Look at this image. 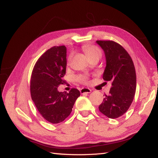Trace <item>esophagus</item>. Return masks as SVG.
I'll return each instance as SVG.
<instances>
[{
    "mask_svg": "<svg viewBox=\"0 0 158 158\" xmlns=\"http://www.w3.org/2000/svg\"><path fill=\"white\" fill-rule=\"evenodd\" d=\"M91 92H92V90L88 88H81V89H80V92H81V94H85V93L89 94Z\"/></svg>",
    "mask_w": 158,
    "mask_h": 158,
    "instance_id": "esophagus-1",
    "label": "esophagus"
}]
</instances>
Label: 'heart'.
Segmentation results:
<instances>
[{"instance_id":"obj_1","label":"heart","mask_w":158,"mask_h":158,"mask_svg":"<svg viewBox=\"0 0 158 158\" xmlns=\"http://www.w3.org/2000/svg\"><path fill=\"white\" fill-rule=\"evenodd\" d=\"M83 51L85 53V54L88 56L89 58H91L94 56H101V52L98 48H97L95 45H85L82 47ZM70 59H71V56H69L68 59H67V62L69 64ZM77 81H79L83 84L88 83V77L84 75H81L77 77Z\"/></svg>"}]
</instances>
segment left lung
I'll use <instances>...</instances> for the list:
<instances>
[{"instance_id": "obj_1", "label": "left lung", "mask_w": 158, "mask_h": 158, "mask_svg": "<svg viewBox=\"0 0 158 158\" xmlns=\"http://www.w3.org/2000/svg\"><path fill=\"white\" fill-rule=\"evenodd\" d=\"M96 43L106 57L103 79L111 82L109 94H105L98 108L109 118L115 119L123 115L133 101L136 88L135 65L129 53L119 43L109 40Z\"/></svg>"}]
</instances>
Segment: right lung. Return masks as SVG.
Instances as JSON below:
<instances>
[{"mask_svg": "<svg viewBox=\"0 0 158 158\" xmlns=\"http://www.w3.org/2000/svg\"><path fill=\"white\" fill-rule=\"evenodd\" d=\"M66 48L54 46L46 51L36 61L31 79L32 101L41 116L52 123L63 122L72 111L80 92L72 88L67 92L58 90L66 74Z\"/></svg>", "mask_w": 158, "mask_h": 158, "instance_id": "1", "label": "right lung"}]
</instances>
